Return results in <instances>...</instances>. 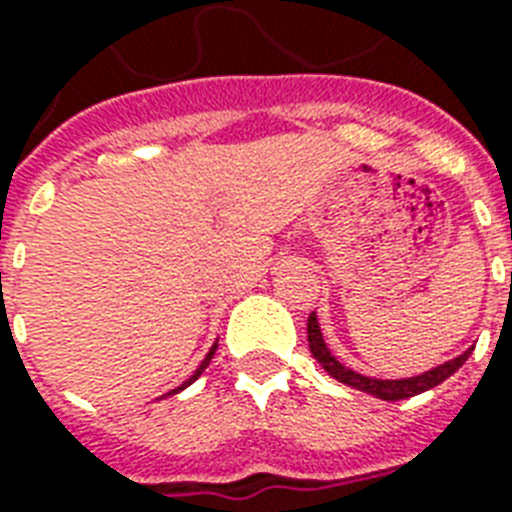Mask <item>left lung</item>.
I'll list each match as a JSON object with an SVG mask.
<instances>
[{"mask_svg": "<svg viewBox=\"0 0 512 512\" xmlns=\"http://www.w3.org/2000/svg\"><path fill=\"white\" fill-rule=\"evenodd\" d=\"M308 348H311L313 358L324 366V372L329 377H335L337 382L342 385H348V388L364 390L369 396L382 398V401H401V398H412L417 393H425V390L436 388L446 377H452L457 369H460L465 361H468L470 350H465L462 356L452 358V361H446V364L433 366L430 372H422L417 377H404V380H380V377H366V374H358L356 369H350V366L340 364L335 356H332V350L327 348V342H324V335H321L319 319H316V313L308 316Z\"/></svg>", "mask_w": 512, "mask_h": 512, "instance_id": "left-lung-1", "label": "left lung"}]
</instances>
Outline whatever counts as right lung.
<instances>
[{
  "instance_id": "add662e5",
  "label": "right lung",
  "mask_w": 512,
  "mask_h": 512,
  "mask_svg": "<svg viewBox=\"0 0 512 512\" xmlns=\"http://www.w3.org/2000/svg\"><path fill=\"white\" fill-rule=\"evenodd\" d=\"M215 350H217V342H215V345H212V348H209V353H207V356H204V361H201V364H199V369H196V372H193L191 377H188V380H185L183 385H180V388L170 390V393H167V396H175V393H180V390H185V388H188V385H191V382H196V380H199V377H201V372H204V369H207V366H209V361H212V356H215Z\"/></svg>"
}]
</instances>
